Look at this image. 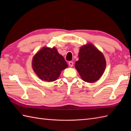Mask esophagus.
I'll use <instances>...</instances> for the list:
<instances>
[{
	"mask_svg": "<svg viewBox=\"0 0 131 131\" xmlns=\"http://www.w3.org/2000/svg\"><path fill=\"white\" fill-rule=\"evenodd\" d=\"M73 62H72V61H69V66H70V67H72V66H73Z\"/></svg>",
	"mask_w": 131,
	"mask_h": 131,
	"instance_id": "34e87169",
	"label": "esophagus"
}]
</instances>
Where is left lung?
Returning a JSON list of instances; mask_svg holds the SVG:
<instances>
[{"instance_id": "left-lung-1", "label": "left lung", "mask_w": 131, "mask_h": 131, "mask_svg": "<svg viewBox=\"0 0 131 131\" xmlns=\"http://www.w3.org/2000/svg\"><path fill=\"white\" fill-rule=\"evenodd\" d=\"M75 66L84 81L93 83L104 73L106 61L101 52L93 44H88L80 48L79 60L76 61Z\"/></svg>"}]
</instances>
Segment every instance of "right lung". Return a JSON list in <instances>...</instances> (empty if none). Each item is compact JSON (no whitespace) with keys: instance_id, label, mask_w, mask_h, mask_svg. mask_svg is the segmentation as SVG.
<instances>
[{"instance_id":"obj_1","label":"right lung","mask_w":131,"mask_h":131,"mask_svg":"<svg viewBox=\"0 0 131 131\" xmlns=\"http://www.w3.org/2000/svg\"><path fill=\"white\" fill-rule=\"evenodd\" d=\"M32 65L38 77L47 82L56 80L61 71L68 66L56 48L48 47H44L34 56Z\"/></svg>"}]
</instances>
